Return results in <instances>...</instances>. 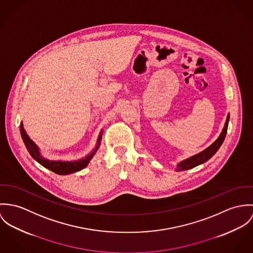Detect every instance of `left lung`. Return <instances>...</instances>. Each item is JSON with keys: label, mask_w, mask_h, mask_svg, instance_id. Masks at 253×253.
Segmentation results:
<instances>
[{"label": "left lung", "mask_w": 253, "mask_h": 253, "mask_svg": "<svg viewBox=\"0 0 253 253\" xmlns=\"http://www.w3.org/2000/svg\"><path fill=\"white\" fill-rule=\"evenodd\" d=\"M228 122H229V114L227 116L226 122H225L224 128L220 134V136L218 137V139L215 140L212 144H211L208 148H206L205 150H203L202 152L198 153L196 155L185 159L183 161H181L180 163L177 164V169L176 170H185V169H189L194 168L200 164H203L205 162H207L210 158H211L215 152L219 149V147L221 146L223 140H224L226 134H227V128H228Z\"/></svg>", "instance_id": "obj_1"}]
</instances>
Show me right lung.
<instances>
[{
    "instance_id": "obj_1",
    "label": "right lung",
    "mask_w": 253,
    "mask_h": 253,
    "mask_svg": "<svg viewBox=\"0 0 253 253\" xmlns=\"http://www.w3.org/2000/svg\"><path fill=\"white\" fill-rule=\"evenodd\" d=\"M102 133L103 131H101V134L99 135V138L97 140V145L95 147V149L89 153L85 158H83L79 161H75V162H66V161H49L44 159L43 157H42L39 147L37 146V144L31 140L28 137V135L26 134L24 128H23V124L21 123L20 125V134L22 137V140L24 141L27 149H28L29 153L31 154V156L37 161L39 162L42 166H43L44 168L48 169L50 170H52L53 172H55L57 174H69L75 171H79L83 169H84L88 163L90 162V160L92 159V157L94 156L95 152L97 151V149L99 148L100 145V141L102 140Z\"/></svg>"
}]
</instances>
